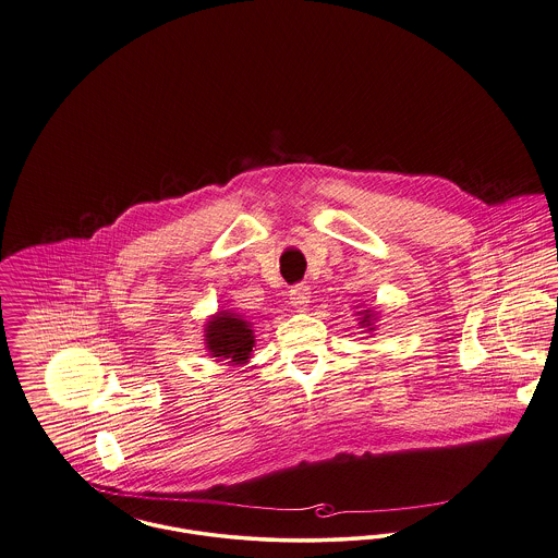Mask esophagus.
I'll list each match as a JSON object with an SVG mask.
<instances>
[{
	"mask_svg": "<svg viewBox=\"0 0 558 558\" xmlns=\"http://www.w3.org/2000/svg\"><path fill=\"white\" fill-rule=\"evenodd\" d=\"M310 296H312V292H310V287H305V284H296V287H292L291 291H289L291 305L296 312H305L307 310Z\"/></svg>",
	"mask_w": 558,
	"mask_h": 558,
	"instance_id": "1",
	"label": "esophagus"
}]
</instances>
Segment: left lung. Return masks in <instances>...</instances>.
<instances>
[{
	"mask_svg": "<svg viewBox=\"0 0 558 558\" xmlns=\"http://www.w3.org/2000/svg\"><path fill=\"white\" fill-rule=\"evenodd\" d=\"M362 314V322L360 324H364L368 330H374V326H372V318H374V314H372V310H366V312H360Z\"/></svg>",
	"mask_w": 558,
	"mask_h": 558,
	"instance_id": "8db88e82",
	"label": "left lung"
}]
</instances>
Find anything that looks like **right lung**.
Returning <instances> with one entry per match:
<instances>
[{"instance_id":"obj_1","label":"right lung","mask_w":558,"mask_h":558,"mask_svg":"<svg viewBox=\"0 0 558 558\" xmlns=\"http://www.w3.org/2000/svg\"><path fill=\"white\" fill-rule=\"evenodd\" d=\"M205 341L213 357L228 360V364H246L255 335L251 330V322L242 319L232 312H217L205 324Z\"/></svg>"}]
</instances>
